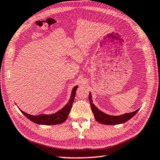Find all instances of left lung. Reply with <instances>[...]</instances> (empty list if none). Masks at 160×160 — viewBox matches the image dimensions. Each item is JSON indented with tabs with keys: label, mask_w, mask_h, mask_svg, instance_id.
Listing matches in <instances>:
<instances>
[{
	"label": "left lung",
	"mask_w": 160,
	"mask_h": 160,
	"mask_svg": "<svg viewBox=\"0 0 160 160\" xmlns=\"http://www.w3.org/2000/svg\"><path fill=\"white\" fill-rule=\"evenodd\" d=\"M88 99L90 101V104H91L92 112L94 114V116H95V120L102 124L116 125V124H122V123H124L128 120H129L130 119H131V118H132L138 111V109H137L133 112L126 113L121 116H110V115H108V114L103 113V112L100 111V110L92 103V96H91V92H90L88 95Z\"/></svg>",
	"instance_id": "1"
}]
</instances>
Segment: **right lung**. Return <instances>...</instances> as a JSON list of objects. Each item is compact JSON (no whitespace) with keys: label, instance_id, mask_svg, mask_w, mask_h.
Here are the masks:
<instances>
[{"label":"right lung","instance_id":"right-lung-1","mask_svg":"<svg viewBox=\"0 0 160 160\" xmlns=\"http://www.w3.org/2000/svg\"><path fill=\"white\" fill-rule=\"evenodd\" d=\"M78 88V86L73 88L70 99H69L68 103L65 105L63 108L59 110L55 113L51 114V115H45V114H42V115L38 116H32L30 115L26 112H23L22 110L19 109L20 111L28 119L33 122L36 124H42V125H55V124H59L61 123L64 122L68 117L69 112L71 111L72 106L73 104V100H74V97L76 95V92Z\"/></svg>","mask_w":160,"mask_h":160}]
</instances>
